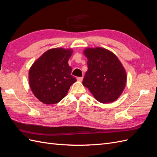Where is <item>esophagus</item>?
Returning a JSON list of instances; mask_svg holds the SVG:
<instances>
[{
	"label": "esophagus",
	"mask_w": 157,
	"mask_h": 157,
	"mask_svg": "<svg viewBox=\"0 0 157 157\" xmlns=\"http://www.w3.org/2000/svg\"><path fill=\"white\" fill-rule=\"evenodd\" d=\"M77 80H78V81H82V80H83V77H77Z\"/></svg>",
	"instance_id": "1"
}]
</instances>
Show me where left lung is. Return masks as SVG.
<instances>
[{
	"label": "left lung",
	"mask_w": 157,
	"mask_h": 157,
	"mask_svg": "<svg viewBox=\"0 0 157 157\" xmlns=\"http://www.w3.org/2000/svg\"><path fill=\"white\" fill-rule=\"evenodd\" d=\"M87 57L88 71L83 85L89 89L101 103L115 101L124 90L126 73L117 57L103 48H87L84 51Z\"/></svg>",
	"instance_id": "obj_1"
}]
</instances>
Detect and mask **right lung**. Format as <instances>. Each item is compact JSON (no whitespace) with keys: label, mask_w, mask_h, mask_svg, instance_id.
Returning a JSON list of instances; mask_svg holds the SVG:
<instances>
[{"label":"right lung","mask_w":157,"mask_h":157,"mask_svg":"<svg viewBox=\"0 0 157 157\" xmlns=\"http://www.w3.org/2000/svg\"><path fill=\"white\" fill-rule=\"evenodd\" d=\"M73 50L51 49L33 64L29 72L31 89L36 98L45 104L59 102L77 79L71 75L68 60Z\"/></svg>","instance_id":"1"}]
</instances>
